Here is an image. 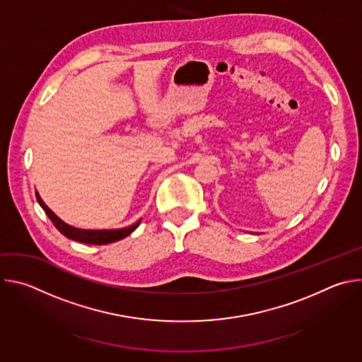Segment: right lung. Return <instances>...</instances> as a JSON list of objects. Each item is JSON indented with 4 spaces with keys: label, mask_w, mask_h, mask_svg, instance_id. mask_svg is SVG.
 <instances>
[{
    "label": "right lung",
    "mask_w": 362,
    "mask_h": 362,
    "mask_svg": "<svg viewBox=\"0 0 362 362\" xmlns=\"http://www.w3.org/2000/svg\"><path fill=\"white\" fill-rule=\"evenodd\" d=\"M37 200L40 203L41 208L44 209V212L47 214V216L49 218V221L54 223V226L69 239L81 242V243H88V245H106V243H113L117 242L126 236H129L139 225L140 221L136 222L134 225L129 226V228H123V229H116V230H84V229H77L73 228L67 223H64L59 216H56L51 209H48V206L42 202V199L40 197V194L35 192Z\"/></svg>",
    "instance_id": "obj_1"
}]
</instances>
